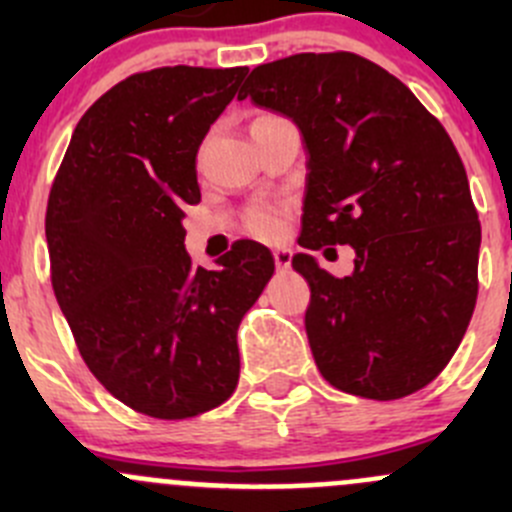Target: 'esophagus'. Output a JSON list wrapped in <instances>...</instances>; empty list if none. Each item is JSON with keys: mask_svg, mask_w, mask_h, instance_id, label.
Listing matches in <instances>:
<instances>
[{"mask_svg": "<svg viewBox=\"0 0 512 512\" xmlns=\"http://www.w3.org/2000/svg\"><path fill=\"white\" fill-rule=\"evenodd\" d=\"M272 255H275V265L280 267V270H287V267L292 265V252H289L287 247H277Z\"/></svg>", "mask_w": 512, "mask_h": 512, "instance_id": "obj_1", "label": "esophagus"}]
</instances>
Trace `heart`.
Returning a JSON list of instances; mask_svg holds the SVG:
<instances>
[{
	"label": "heart",
	"mask_w": 512,
	"mask_h": 512,
	"mask_svg": "<svg viewBox=\"0 0 512 512\" xmlns=\"http://www.w3.org/2000/svg\"><path fill=\"white\" fill-rule=\"evenodd\" d=\"M285 208L277 203H257L247 210L245 227L262 240H275L285 232Z\"/></svg>",
	"instance_id": "b5f03b06"
}]
</instances>
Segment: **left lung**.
I'll return each mask as SVG.
<instances>
[{
	"label": "left lung",
	"mask_w": 512,
	"mask_h": 512,
	"mask_svg": "<svg viewBox=\"0 0 512 512\" xmlns=\"http://www.w3.org/2000/svg\"><path fill=\"white\" fill-rule=\"evenodd\" d=\"M297 123L307 148L299 245H352L334 277L312 255L304 327L324 379L391 401L451 361L478 297L480 223L446 128L409 86L349 51L294 54L252 69L237 98Z\"/></svg>",
	"instance_id": "left-lung-1"
}]
</instances>
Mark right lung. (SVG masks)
<instances>
[{
    "instance_id": "1",
    "label": "right lung",
    "mask_w": 512,
    "mask_h": 512,
    "mask_svg": "<svg viewBox=\"0 0 512 512\" xmlns=\"http://www.w3.org/2000/svg\"><path fill=\"white\" fill-rule=\"evenodd\" d=\"M247 66H163L123 79L76 123L46 205L51 285L91 374L138 414L190 418L237 386V327L275 260L237 240L193 267L183 208L195 156Z\"/></svg>"
}]
</instances>
